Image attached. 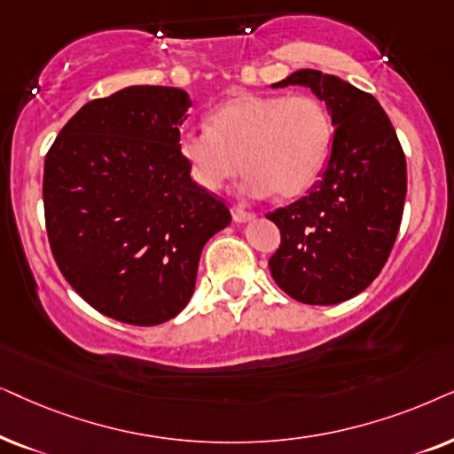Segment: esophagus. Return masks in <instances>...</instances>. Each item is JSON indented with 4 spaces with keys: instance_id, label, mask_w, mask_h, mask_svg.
Listing matches in <instances>:
<instances>
[{
    "instance_id": "esophagus-1",
    "label": "esophagus",
    "mask_w": 454,
    "mask_h": 454,
    "mask_svg": "<svg viewBox=\"0 0 454 454\" xmlns=\"http://www.w3.org/2000/svg\"><path fill=\"white\" fill-rule=\"evenodd\" d=\"M232 217H234V222H249V220H253V217H255V214H253V211L243 209L240 205H234Z\"/></svg>"
}]
</instances>
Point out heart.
Masks as SVG:
<instances>
[{"label":"heart","mask_w":454,"mask_h":454,"mask_svg":"<svg viewBox=\"0 0 454 454\" xmlns=\"http://www.w3.org/2000/svg\"><path fill=\"white\" fill-rule=\"evenodd\" d=\"M332 147L334 122L311 95H239L209 114V126L178 138L201 189L220 191L245 168L243 191L251 197L303 195L322 178Z\"/></svg>","instance_id":"obj_1"}]
</instances>
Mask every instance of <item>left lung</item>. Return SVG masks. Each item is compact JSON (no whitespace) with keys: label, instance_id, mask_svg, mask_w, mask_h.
I'll list each match as a JSON object with an SVG mask.
<instances>
[{"label":"left lung","instance_id":"8db88e82","mask_svg":"<svg viewBox=\"0 0 454 454\" xmlns=\"http://www.w3.org/2000/svg\"><path fill=\"white\" fill-rule=\"evenodd\" d=\"M303 84L325 101L334 147L319 183L265 217L280 228L270 271L305 305L353 299L376 280L395 247L407 195V161L376 97L338 76L299 70L274 87Z\"/></svg>","mask_w":454,"mask_h":454}]
</instances>
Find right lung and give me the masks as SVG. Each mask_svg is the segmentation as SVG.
Segmentation results:
<instances>
[{
	"label": "right lung",
	"mask_w": 454,
	"mask_h": 454,
	"mask_svg": "<svg viewBox=\"0 0 454 454\" xmlns=\"http://www.w3.org/2000/svg\"><path fill=\"white\" fill-rule=\"evenodd\" d=\"M189 107L183 89L126 87L82 106L45 155L53 259L93 309L122 324L176 317L205 243L232 220L178 151Z\"/></svg>",
	"instance_id": "1"
}]
</instances>
